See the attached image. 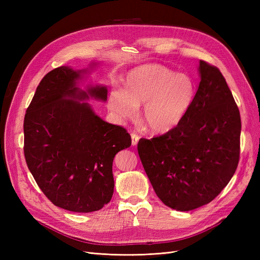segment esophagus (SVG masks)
<instances>
[{"label":"esophagus","mask_w":260,"mask_h":260,"mask_svg":"<svg viewBox=\"0 0 260 260\" xmlns=\"http://www.w3.org/2000/svg\"><path fill=\"white\" fill-rule=\"evenodd\" d=\"M131 139H132V145L136 146V145L138 144V142H139L140 137L137 135V133L132 132V133H131Z\"/></svg>","instance_id":"esophagus-1"}]
</instances>
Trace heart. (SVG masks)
<instances>
[{"instance_id":"1","label":"heart","mask_w":260,"mask_h":260,"mask_svg":"<svg viewBox=\"0 0 260 260\" xmlns=\"http://www.w3.org/2000/svg\"><path fill=\"white\" fill-rule=\"evenodd\" d=\"M194 96L191 78L162 65H143L124 77L122 89L108 94L107 106L119 119L142 120L153 132L170 131L182 121Z\"/></svg>"}]
</instances>
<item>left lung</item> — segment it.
Listing matches in <instances>:
<instances>
[{
	"label": "left lung",
	"instance_id": "1",
	"mask_svg": "<svg viewBox=\"0 0 260 260\" xmlns=\"http://www.w3.org/2000/svg\"><path fill=\"white\" fill-rule=\"evenodd\" d=\"M201 82L176 128L140 139L138 152L156 195L188 211L210 203L233 177L240 160L241 117L220 70L200 60Z\"/></svg>",
	"mask_w": 260,
	"mask_h": 260
}]
</instances>
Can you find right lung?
<instances>
[{
    "mask_svg": "<svg viewBox=\"0 0 260 260\" xmlns=\"http://www.w3.org/2000/svg\"><path fill=\"white\" fill-rule=\"evenodd\" d=\"M81 73L60 66L43 77L23 120V153L37 184L55 206L91 212L112 200L114 157L131 145V137L80 102L107 100L105 86L78 88Z\"/></svg>",
    "mask_w": 260,
    "mask_h": 260,
    "instance_id": "right-lung-1",
    "label": "right lung"
}]
</instances>
